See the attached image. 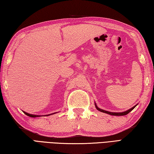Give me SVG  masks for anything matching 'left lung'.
Segmentation results:
<instances>
[{"mask_svg": "<svg viewBox=\"0 0 154 154\" xmlns=\"http://www.w3.org/2000/svg\"><path fill=\"white\" fill-rule=\"evenodd\" d=\"M95 106H96V108L97 110H99L100 112H104V113H106V114H110V115H113V116H124V115H126V114H127L130 112L131 111H132L134 108H135V106H133V108H131V109H129V110H128L127 111L125 112H108V111H106V110H102V109H100L98 107H97V105L96 103H95Z\"/></svg>", "mask_w": 154, "mask_h": 154, "instance_id": "1", "label": "left lung"}]
</instances>
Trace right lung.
<instances>
[{
    "instance_id": "right-lung-1",
    "label": "right lung",
    "mask_w": 154,
    "mask_h": 154,
    "mask_svg": "<svg viewBox=\"0 0 154 154\" xmlns=\"http://www.w3.org/2000/svg\"><path fill=\"white\" fill-rule=\"evenodd\" d=\"M24 112V114H26L27 116H30V117H33V118H35V117H39V116H41L40 115H33V114H29V113H27V112ZM51 114H48V115H47V116L51 115Z\"/></svg>"
}]
</instances>
